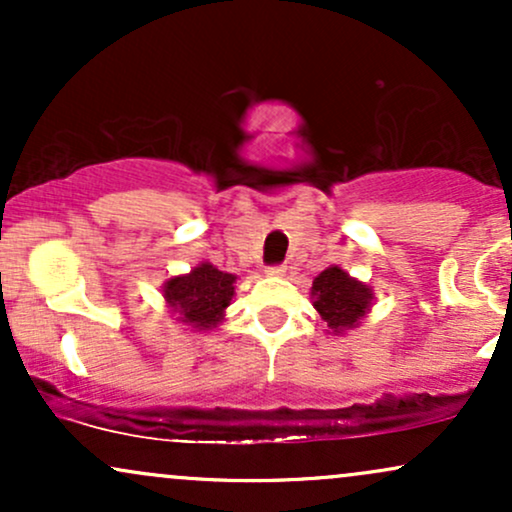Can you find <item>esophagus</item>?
I'll use <instances>...</instances> for the list:
<instances>
[{"instance_id": "1", "label": "esophagus", "mask_w": 512, "mask_h": 512, "mask_svg": "<svg viewBox=\"0 0 512 512\" xmlns=\"http://www.w3.org/2000/svg\"><path fill=\"white\" fill-rule=\"evenodd\" d=\"M267 274L284 276L286 274V264H272V267H267Z\"/></svg>"}]
</instances>
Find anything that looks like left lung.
I'll return each mask as SVG.
<instances>
[{
	"label": "left lung",
	"instance_id": "8db88e82",
	"mask_svg": "<svg viewBox=\"0 0 512 512\" xmlns=\"http://www.w3.org/2000/svg\"><path fill=\"white\" fill-rule=\"evenodd\" d=\"M315 308L334 332L351 330L366 315L370 305V289L361 281L351 279L339 267L325 269L313 281Z\"/></svg>",
	"mask_w": 512,
	"mask_h": 512
}]
</instances>
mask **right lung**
<instances>
[{"label":"right lung","instance_id":"1","mask_svg":"<svg viewBox=\"0 0 512 512\" xmlns=\"http://www.w3.org/2000/svg\"><path fill=\"white\" fill-rule=\"evenodd\" d=\"M233 284H236V276L219 272L214 264L204 262L187 276L170 279L163 296L182 322L207 330V327H216L223 310L231 305L233 291H236Z\"/></svg>","mask_w":512,"mask_h":512}]
</instances>
